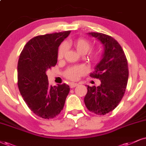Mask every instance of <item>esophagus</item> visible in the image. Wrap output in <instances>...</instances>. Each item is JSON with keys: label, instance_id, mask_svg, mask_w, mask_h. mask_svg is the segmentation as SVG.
<instances>
[{"label": "esophagus", "instance_id": "obj_1", "mask_svg": "<svg viewBox=\"0 0 146 146\" xmlns=\"http://www.w3.org/2000/svg\"><path fill=\"white\" fill-rule=\"evenodd\" d=\"M78 85V83H70V86L71 88H74V87H77Z\"/></svg>", "mask_w": 146, "mask_h": 146}]
</instances>
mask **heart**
Listing matches in <instances>:
<instances>
[{
    "mask_svg": "<svg viewBox=\"0 0 146 146\" xmlns=\"http://www.w3.org/2000/svg\"><path fill=\"white\" fill-rule=\"evenodd\" d=\"M73 45L74 48H76V51L78 53L81 55H84L89 51L91 48V42L87 39L80 38L77 39L73 42ZM68 46V43L66 44H61L59 46L58 53H57V58L58 59H62L64 58L65 54L67 51V46ZM101 58V54L100 52H96L94 54H93L91 59L93 62L97 63L100 61ZM88 72V69L86 66H72L66 70L65 72L64 75L68 79H70L71 80H77L80 78L82 76L86 74Z\"/></svg>",
    "mask_w": 146,
    "mask_h": 146,
    "instance_id": "heart-1",
    "label": "heart"
}]
</instances>
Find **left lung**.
Masks as SVG:
<instances>
[{
    "mask_svg": "<svg viewBox=\"0 0 146 146\" xmlns=\"http://www.w3.org/2000/svg\"><path fill=\"white\" fill-rule=\"evenodd\" d=\"M89 36L102 44V58L90 76L100 79L98 87L87 86L84 102L90 111L104 115L116 108L123 99L129 78L127 57L121 46L110 36L99 32H89Z\"/></svg>",
    "mask_w": 146,
    "mask_h": 146,
    "instance_id": "8db88e82",
    "label": "left lung"
}]
</instances>
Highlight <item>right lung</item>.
I'll return each instance as SVG.
<instances>
[{
  "label": "right lung",
  "instance_id": "right-lung-1",
  "mask_svg": "<svg viewBox=\"0 0 146 146\" xmlns=\"http://www.w3.org/2000/svg\"><path fill=\"white\" fill-rule=\"evenodd\" d=\"M70 31L37 36L23 47L17 64V84L28 108L38 116L49 119L64 108L70 92L66 84L49 86L46 71L56 65L58 47Z\"/></svg>",
  "mask_w": 146,
  "mask_h": 146
}]
</instances>
